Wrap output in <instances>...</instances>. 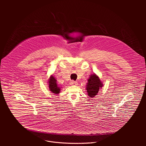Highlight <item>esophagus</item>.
Listing matches in <instances>:
<instances>
[{
	"label": "esophagus",
	"instance_id": "obj_1",
	"mask_svg": "<svg viewBox=\"0 0 146 146\" xmlns=\"http://www.w3.org/2000/svg\"><path fill=\"white\" fill-rule=\"evenodd\" d=\"M77 84H78V82H75L74 80H71L70 82V85H76Z\"/></svg>",
	"mask_w": 146,
	"mask_h": 146
}]
</instances>
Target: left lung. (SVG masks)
<instances>
[{
  "mask_svg": "<svg viewBox=\"0 0 146 146\" xmlns=\"http://www.w3.org/2000/svg\"><path fill=\"white\" fill-rule=\"evenodd\" d=\"M88 82V83L86 85L88 95L90 98H93L97 94L100 88L103 86V84L101 82L99 77L96 74L91 75Z\"/></svg>",
  "mask_w": 146,
  "mask_h": 146,
  "instance_id": "obj_1",
  "label": "left lung"
}]
</instances>
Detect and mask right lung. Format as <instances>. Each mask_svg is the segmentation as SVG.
Wrapping results in <instances>:
<instances>
[{
	"label": "right lung",
	"instance_id": "right-lung-1",
	"mask_svg": "<svg viewBox=\"0 0 146 146\" xmlns=\"http://www.w3.org/2000/svg\"><path fill=\"white\" fill-rule=\"evenodd\" d=\"M57 81L56 79L53 76H51L50 79H49V90L54 94H58L60 92V88H59L57 84Z\"/></svg>",
	"mask_w": 146,
	"mask_h": 146
}]
</instances>
